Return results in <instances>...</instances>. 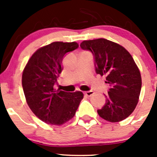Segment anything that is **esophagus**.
Masks as SVG:
<instances>
[{
    "instance_id": "obj_1",
    "label": "esophagus",
    "mask_w": 157,
    "mask_h": 157,
    "mask_svg": "<svg viewBox=\"0 0 157 157\" xmlns=\"http://www.w3.org/2000/svg\"><path fill=\"white\" fill-rule=\"evenodd\" d=\"M94 92L92 90L86 91V92H85V95L87 96V97H91V96L94 95Z\"/></svg>"
}]
</instances>
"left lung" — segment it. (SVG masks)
<instances>
[{"label": "left lung", "instance_id": "1", "mask_svg": "<svg viewBox=\"0 0 157 157\" xmlns=\"http://www.w3.org/2000/svg\"><path fill=\"white\" fill-rule=\"evenodd\" d=\"M80 47L94 56L96 73L110 86L106 103L98 113L111 123L125 120L135 109L141 89V73L124 47L105 38L83 41Z\"/></svg>", "mask_w": 157, "mask_h": 157}]
</instances>
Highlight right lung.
Listing matches in <instances>:
<instances>
[{
	"label": "right lung",
	"mask_w": 157,
	"mask_h": 157,
	"mask_svg": "<svg viewBox=\"0 0 157 157\" xmlns=\"http://www.w3.org/2000/svg\"><path fill=\"white\" fill-rule=\"evenodd\" d=\"M78 47L75 41H55L41 47L23 71L22 85L27 105L38 119L50 125H63L71 120L83 98L81 91L67 93L53 87L63 70L64 55Z\"/></svg>",
	"instance_id": "1"
}]
</instances>
